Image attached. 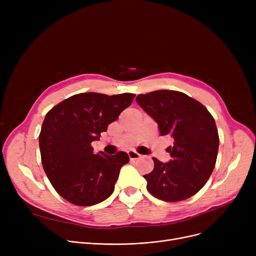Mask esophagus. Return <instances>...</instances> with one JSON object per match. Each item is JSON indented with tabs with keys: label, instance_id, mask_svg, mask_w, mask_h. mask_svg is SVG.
Instances as JSON below:
<instances>
[{
	"label": "esophagus",
	"instance_id": "1",
	"mask_svg": "<svg viewBox=\"0 0 256 256\" xmlns=\"http://www.w3.org/2000/svg\"><path fill=\"white\" fill-rule=\"evenodd\" d=\"M128 156H130V160H138V158H140V156H141V154H138V152H136L135 150H128Z\"/></svg>",
	"mask_w": 256,
	"mask_h": 256
}]
</instances>
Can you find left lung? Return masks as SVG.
Listing matches in <instances>:
<instances>
[{"instance_id": "1", "label": "left lung", "mask_w": 256, "mask_h": 256, "mask_svg": "<svg viewBox=\"0 0 256 256\" xmlns=\"http://www.w3.org/2000/svg\"><path fill=\"white\" fill-rule=\"evenodd\" d=\"M138 104L158 126L160 136L173 138L171 160L156 158L154 170L144 176L147 190L158 199L176 202L195 195L216 165L219 135L206 108L186 94L158 90L136 98Z\"/></svg>"}]
</instances>
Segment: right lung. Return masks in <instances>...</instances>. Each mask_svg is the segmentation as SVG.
<instances>
[{"label":"right lung","instance_id":"right-lung-1","mask_svg":"<svg viewBox=\"0 0 256 256\" xmlns=\"http://www.w3.org/2000/svg\"><path fill=\"white\" fill-rule=\"evenodd\" d=\"M132 93L106 96L80 93L50 109L39 134L42 163L54 189L70 204L89 206L109 197L119 171L128 164L126 152H93L91 142L128 106Z\"/></svg>","mask_w":256,"mask_h":256}]
</instances>
